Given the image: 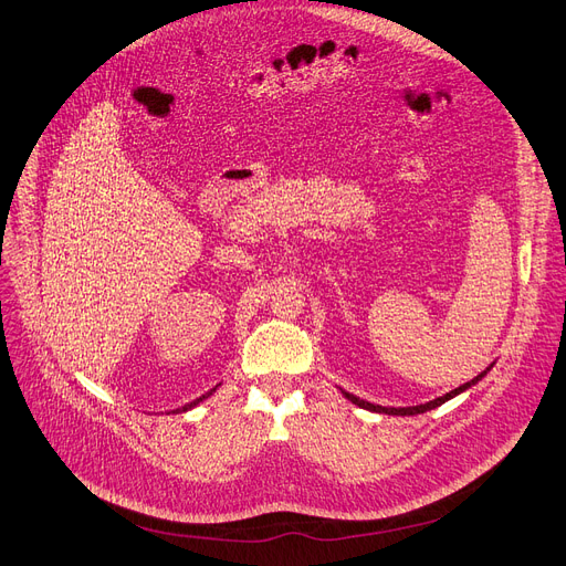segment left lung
Listing matches in <instances>:
<instances>
[{"instance_id":"8db88e82","label":"left lung","mask_w":566,"mask_h":566,"mask_svg":"<svg viewBox=\"0 0 566 566\" xmlns=\"http://www.w3.org/2000/svg\"><path fill=\"white\" fill-rule=\"evenodd\" d=\"M492 366H494V364H492ZM492 366H490V368H485L481 375H476L472 381L462 384V386L453 388L451 392H447V395H442V397H436V399H431V401H427V403H418V406H399V408H395V406H379V403H373V401H366V399H358L356 395H352V392H347V390H343V388H340V392H343V397H345V399H349V401H352V403H356L358 408L373 410V413H384V416H420V413H427V410H433V408L442 406L444 401H449V399L458 397L460 392L470 390L472 386H476V384H479V381H481V379L492 370Z\"/></svg>"}]
</instances>
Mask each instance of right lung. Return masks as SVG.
<instances>
[{
  "label": "right lung",
  "mask_w": 566,
  "mask_h": 566,
  "mask_svg": "<svg viewBox=\"0 0 566 566\" xmlns=\"http://www.w3.org/2000/svg\"><path fill=\"white\" fill-rule=\"evenodd\" d=\"M217 388H219V386H214V388H212V390H208V392H205V395H200V397H196V399H193V401H189V403H185V406H182V408H176V410H174V413H185V410H191V408H193V406H198V403H200V401H202V399H208V397H210V395H212V392H214V390H217Z\"/></svg>",
  "instance_id": "add662e5"
}]
</instances>
